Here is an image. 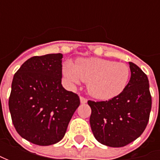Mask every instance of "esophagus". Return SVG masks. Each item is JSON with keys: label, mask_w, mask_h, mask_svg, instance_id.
Listing matches in <instances>:
<instances>
[{"label": "esophagus", "mask_w": 160, "mask_h": 160, "mask_svg": "<svg viewBox=\"0 0 160 160\" xmlns=\"http://www.w3.org/2000/svg\"><path fill=\"white\" fill-rule=\"evenodd\" d=\"M80 102L82 103V104H85L86 102H87V99H85L84 97H80Z\"/></svg>", "instance_id": "esophagus-1"}]
</instances>
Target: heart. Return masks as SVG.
<instances>
[{"label":"heart","mask_w":160,"mask_h":160,"mask_svg":"<svg viewBox=\"0 0 160 160\" xmlns=\"http://www.w3.org/2000/svg\"><path fill=\"white\" fill-rule=\"evenodd\" d=\"M62 73L68 83L77 84L82 80L86 82L88 92L92 97L107 100L118 95L126 88L130 68L126 63L88 58L79 59L76 64L66 62Z\"/></svg>","instance_id":"heart-1"}]
</instances>
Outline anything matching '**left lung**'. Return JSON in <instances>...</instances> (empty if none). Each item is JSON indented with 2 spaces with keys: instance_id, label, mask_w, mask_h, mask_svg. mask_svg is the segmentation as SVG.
<instances>
[{
  "instance_id": "8db88e82",
  "label": "left lung",
  "mask_w": 160,
  "mask_h": 160,
  "mask_svg": "<svg viewBox=\"0 0 160 160\" xmlns=\"http://www.w3.org/2000/svg\"><path fill=\"white\" fill-rule=\"evenodd\" d=\"M131 78L124 91L105 102L88 101L90 125L95 139L109 147H124L141 136L149 122L151 96L148 77L129 62Z\"/></svg>"
}]
</instances>
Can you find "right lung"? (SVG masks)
<instances>
[{
    "instance_id": "1",
    "label": "right lung",
    "mask_w": 160,
    "mask_h": 160,
    "mask_svg": "<svg viewBox=\"0 0 160 160\" xmlns=\"http://www.w3.org/2000/svg\"><path fill=\"white\" fill-rule=\"evenodd\" d=\"M62 58L61 53H53L28 58L12 80V123L22 138L34 144L58 142L80 105L78 95L61 84Z\"/></svg>"
}]
</instances>
